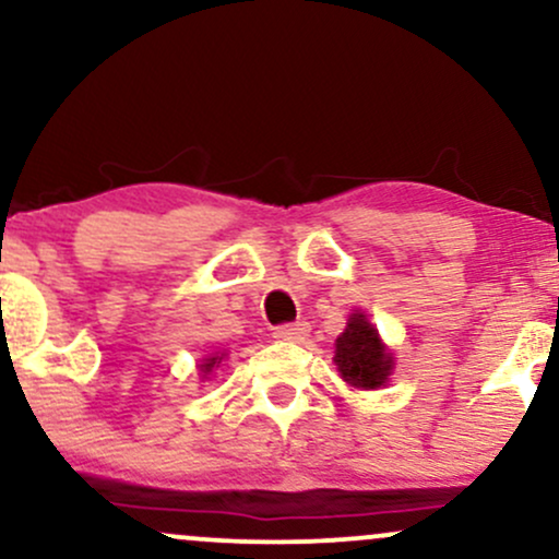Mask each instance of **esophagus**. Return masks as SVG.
Masks as SVG:
<instances>
[{
  "label": "esophagus",
  "mask_w": 559,
  "mask_h": 559,
  "mask_svg": "<svg viewBox=\"0 0 559 559\" xmlns=\"http://www.w3.org/2000/svg\"><path fill=\"white\" fill-rule=\"evenodd\" d=\"M307 323L305 320H297V323H284V325H275L273 336L281 338V342H301L307 336Z\"/></svg>",
  "instance_id": "obj_1"
}]
</instances>
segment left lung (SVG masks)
Segmentation results:
<instances>
[{
    "label": "left lung",
    "mask_w": 559,
    "mask_h": 559,
    "mask_svg": "<svg viewBox=\"0 0 559 559\" xmlns=\"http://www.w3.org/2000/svg\"><path fill=\"white\" fill-rule=\"evenodd\" d=\"M338 373L346 383L357 389H376L386 383L391 373V355L383 349L378 331L365 320V316H352L349 325L336 338Z\"/></svg>",
    "instance_id": "1"
}]
</instances>
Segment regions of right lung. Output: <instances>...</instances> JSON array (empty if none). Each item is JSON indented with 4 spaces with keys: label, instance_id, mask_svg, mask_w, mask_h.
Here are the masks:
<instances>
[{
    "label": "right lung",
    "instance_id": "right-lung-1",
    "mask_svg": "<svg viewBox=\"0 0 559 559\" xmlns=\"http://www.w3.org/2000/svg\"><path fill=\"white\" fill-rule=\"evenodd\" d=\"M217 360H223V357H210V360L202 365V370H204V373H210V370L215 368V362H217Z\"/></svg>",
    "mask_w": 559,
    "mask_h": 559
}]
</instances>
